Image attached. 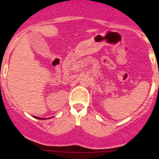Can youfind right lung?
<instances>
[{"label":"right lung","instance_id":"right-lung-1","mask_svg":"<svg viewBox=\"0 0 159 159\" xmlns=\"http://www.w3.org/2000/svg\"><path fill=\"white\" fill-rule=\"evenodd\" d=\"M34 117H35V118H36V119H39V120H45L44 118H39V117H38V116H34Z\"/></svg>","mask_w":159,"mask_h":159}]
</instances>
